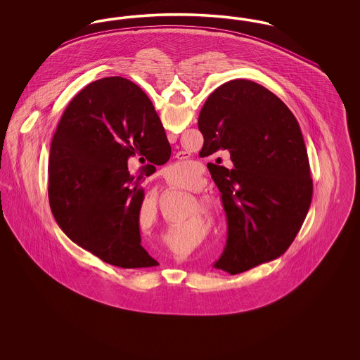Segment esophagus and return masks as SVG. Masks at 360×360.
<instances>
[{"label":"esophagus","mask_w":360,"mask_h":360,"mask_svg":"<svg viewBox=\"0 0 360 360\" xmlns=\"http://www.w3.org/2000/svg\"><path fill=\"white\" fill-rule=\"evenodd\" d=\"M169 139H170V141H174V140H175V139H176V136H175V135H169Z\"/></svg>","instance_id":"34e87169"}]
</instances>
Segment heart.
Here are the masks:
<instances>
[{"label":"heart","instance_id":"b5f03b06","mask_svg":"<svg viewBox=\"0 0 360 360\" xmlns=\"http://www.w3.org/2000/svg\"><path fill=\"white\" fill-rule=\"evenodd\" d=\"M169 172H174V174H181V175H185L190 179H195L197 178V174H198V169L193 165V163H188V162H176L170 166ZM181 188L188 190V191H194V193H201L202 188L200 184H195V185H181ZM205 210L209 216L210 220H216L219 217V209L217 206L214 205L213 202L210 201H206L205 202Z\"/></svg>","mask_w":360,"mask_h":360}]
</instances>
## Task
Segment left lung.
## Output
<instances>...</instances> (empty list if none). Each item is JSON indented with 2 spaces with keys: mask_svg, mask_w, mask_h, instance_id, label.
Listing matches in <instances>:
<instances>
[{
  "mask_svg": "<svg viewBox=\"0 0 360 360\" xmlns=\"http://www.w3.org/2000/svg\"><path fill=\"white\" fill-rule=\"evenodd\" d=\"M198 129L201 156L225 151L233 163L213 172L228 220L214 267L240 274L283 255L313 195L305 141L290 109L266 87L233 79L207 97Z\"/></svg>",
  "mask_w": 360,
  "mask_h": 360,
  "instance_id": "8db88e82",
  "label": "left lung"
}]
</instances>
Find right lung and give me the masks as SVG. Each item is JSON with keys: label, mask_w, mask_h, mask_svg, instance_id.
Here are the masks:
<instances>
[{"label": "right lung", "mask_w": 360, "mask_h": 360, "mask_svg": "<svg viewBox=\"0 0 360 360\" xmlns=\"http://www.w3.org/2000/svg\"><path fill=\"white\" fill-rule=\"evenodd\" d=\"M135 155L154 167L170 159L172 147L146 93L125 78L109 77L72 98L49 159L56 223L75 244L121 269L159 264L140 244L143 176L128 172Z\"/></svg>", "instance_id": "1"}]
</instances>
